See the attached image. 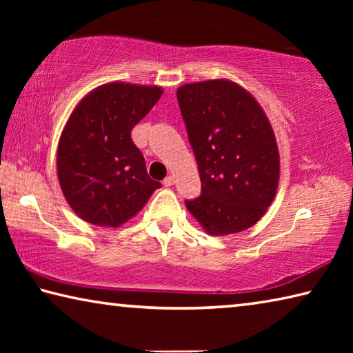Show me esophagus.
I'll return each instance as SVG.
<instances>
[{
    "label": "esophagus",
    "instance_id": "obj_1",
    "mask_svg": "<svg viewBox=\"0 0 353 353\" xmlns=\"http://www.w3.org/2000/svg\"><path fill=\"white\" fill-rule=\"evenodd\" d=\"M172 183H174V177H172V176H168V177H166L165 181H163V185H165V187H171Z\"/></svg>",
    "mask_w": 353,
    "mask_h": 353
}]
</instances>
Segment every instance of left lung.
<instances>
[{
  "label": "left lung",
  "mask_w": 353,
  "mask_h": 353,
  "mask_svg": "<svg viewBox=\"0 0 353 353\" xmlns=\"http://www.w3.org/2000/svg\"><path fill=\"white\" fill-rule=\"evenodd\" d=\"M202 194L185 201L207 234L224 236L259 223L276 198L280 155L265 110L229 79L177 88Z\"/></svg>",
  "instance_id": "8db88e82"
}]
</instances>
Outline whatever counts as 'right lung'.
Masks as SVG:
<instances>
[{
    "mask_svg": "<svg viewBox=\"0 0 353 353\" xmlns=\"http://www.w3.org/2000/svg\"><path fill=\"white\" fill-rule=\"evenodd\" d=\"M159 85L109 82L87 93L61 134L57 177L65 199L85 223L119 227L162 183L148 176L130 132L162 97Z\"/></svg>",
    "mask_w": 353,
    "mask_h": 353,
    "instance_id": "add662e5",
    "label": "right lung"
}]
</instances>
